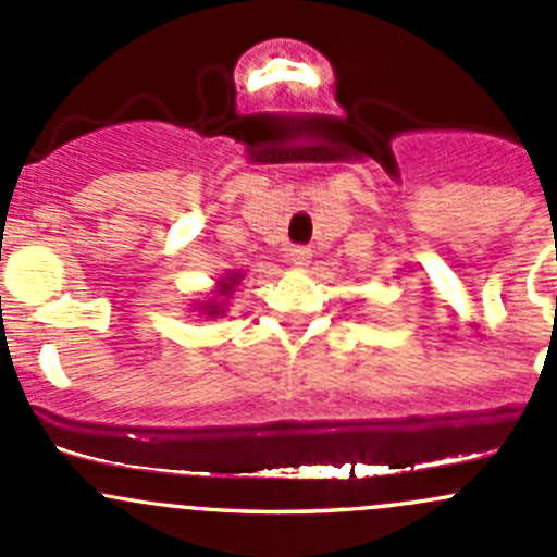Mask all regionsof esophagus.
I'll list each match as a JSON object with an SVG mask.
<instances>
[{
  "mask_svg": "<svg viewBox=\"0 0 557 557\" xmlns=\"http://www.w3.org/2000/svg\"><path fill=\"white\" fill-rule=\"evenodd\" d=\"M288 258H290V263H294V267L305 269V267H310L312 250H310V247H290Z\"/></svg>",
  "mask_w": 557,
  "mask_h": 557,
  "instance_id": "obj_1",
  "label": "esophagus"
}]
</instances>
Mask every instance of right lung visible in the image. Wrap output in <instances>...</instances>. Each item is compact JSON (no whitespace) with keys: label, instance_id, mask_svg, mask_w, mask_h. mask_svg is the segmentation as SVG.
<instances>
[{"label":"right lung","instance_id":"right-lung-1","mask_svg":"<svg viewBox=\"0 0 557 557\" xmlns=\"http://www.w3.org/2000/svg\"><path fill=\"white\" fill-rule=\"evenodd\" d=\"M245 274L243 269H228L226 274H221V277L215 280V285H212L210 294H205L201 299H190L188 301V310L196 312L199 318H226L228 312V299H232L234 290L243 285Z\"/></svg>","mask_w":557,"mask_h":557}]
</instances>
